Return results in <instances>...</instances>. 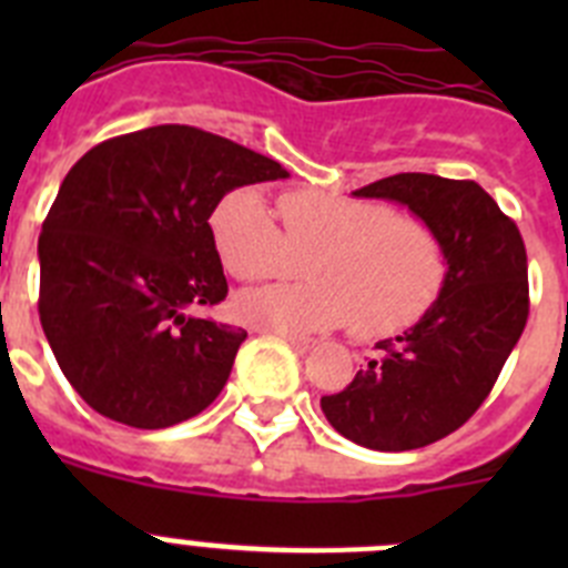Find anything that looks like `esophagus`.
I'll use <instances>...</instances> for the list:
<instances>
[{
	"label": "esophagus",
	"mask_w": 568,
	"mask_h": 568,
	"mask_svg": "<svg viewBox=\"0 0 568 568\" xmlns=\"http://www.w3.org/2000/svg\"><path fill=\"white\" fill-rule=\"evenodd\" d=\"M284 341L293 346L295 353H310V349H313V341L304 338V335H287V333H284Z\"/></svg>",
	"instance_id": "obj_1"
}]
</instances>
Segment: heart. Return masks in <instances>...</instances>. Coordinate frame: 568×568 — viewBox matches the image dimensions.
I'll list each match as a JSON object with an SVG mask.
<instances>
[{
  "mask_svg": "<svg viewBox=\"0 0 568 568\" xmlns=\"http://www.w3.org/2000/svg\"><path fill=\"white\" fill-rule=\"evenodd\" d=\"M273 210L258 190L224 195L210 215L215 253L239 281L290 275L307 258L310 281L247 290L235 313L281 333H315L353 321L364 338L398 333L433 307L444 287L438 233L389 204L293 190Z\"/></svg>",
  "mask_w": 568,
  "mask_h": 568,
  "instance_id": "b5f03b06",
  "label": "heart"
}]
</instances>
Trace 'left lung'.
I'll return each instance as SVG.
<instances>
[{
    "instance_id": "obj_1",
    "label": "left lung",
    "mask_w": 568,
    "mask_h": 568,
    "mask_svg": "<svg viewBox=\"0 0 568 568\" xmlns=\"http://www.w3.org/2000/svg\"><path fill=\"white\" fill-rule=\"evenodd\" d=\"M413 210L438 233L446 275L415 327L381 349L353 384L324 395L335 433L378 453L420 449L475 415L498 381L529 318L520 230L475 182L398 173L355 190Z\"/></svg>"
}]
</instances>
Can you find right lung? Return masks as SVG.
Listing matches in <instances>:
<instances>
[{"instance_id": "add662e5", "label": "right lung", "mask_w": 568, "mask_h": 568, "mask_svg": "<svg viewBox=\"0 0 568 568\" xmlns=\"http://www.w3.org/2000/svg\"><path fill=\"white\" fill-rule=\"evenodd\" d=\"M287 175L187 124L115 135L70 168L39 235V318L84 404L164 429L219 398L247 333L193 313L227 295L210 215Z\"/></svg>"}]
</instances>
